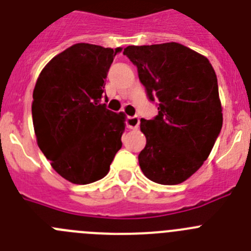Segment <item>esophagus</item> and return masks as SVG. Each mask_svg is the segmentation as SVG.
<instances>
[{"mask_svg":"<svg viewBox=\"0 0 251 251\" xmlns=\"http://www.w3.org/2000/svg\"><path fill=\"white\" fill-rule=\"evenodd\" d=\"M139 123H140V119L138 116H133V117H127L126 119V124H127V127L129 129H137L139 127Z\"/></svg>","mask_w":251,"mask_h":251,"instance_id":"esophagus-1","label":"esophagus"}]
</instances>
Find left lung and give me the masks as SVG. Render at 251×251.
Instances as JSON below:
<instances>
[{"label":"left lung","instance_id":"obj_1","mask_svg":"<svg viewBox=\"0 0 251 251\" xmlns=\"http://www.w3.org/2000/svg\"><path fill=\"white\" fill-rule=\"evenodd\" d=\"M123 54L157 106V116L140 121L147 138L140 169L160 185L183 182L206 161L221 133L216 73L208 59L178 43L129 45Z\"/></svg>","mask_w":251,"mask_h":251}]
</instances>
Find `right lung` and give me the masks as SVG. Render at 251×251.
Returning <instances> with one entry per match:
<instances>
[{
  "mask_svg": "<svg viewBox=\"0 0 251 251\" xmlns=\"http://www.w3.org/2000/svg\"><path fill=\"white\" fill-rule=\"evenodd\" d=\"M78 43L52 58L33 91L32 116L38 147L65 180L87 185L108 174L122 148L124 114L102 102L104 80L117 52Z\"/></svg>",
  "mask_w": 251,
  "mask_h": 251,
  "instance_id": "1",
  "label": "right lung"
}]
</instances>
